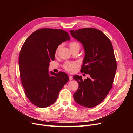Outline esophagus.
<instances>
[{
  "label": "esophagus",
  "instance_id": "1",
  "mask_svg": "<svg viewBox=\"0 0 133 133\" xmlns=\"http://www.w3.org/2000/svg\"><path fill=\"white\" fill-rule=\"evenodd\" d=\"M69 80H73V76H71V75H69Z\"/></svg>",
  "mask_w": 133,
  "mask_h": 133
}]
</instances>
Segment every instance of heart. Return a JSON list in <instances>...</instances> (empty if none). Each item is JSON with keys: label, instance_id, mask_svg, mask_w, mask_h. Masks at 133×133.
<instances>
[{"label": "heart", "instance_id": "b5f03b06", "mask_svg": "<svg viewBox=\"0 0 133 133\" xmlns=\"http://www.w3.org/2000/svg\"><path fill=\"white\" fill-rule=\"evenodd\" d=\"M75 46H80L79 44L77 42H72L70 44H69V47L70 48L75 47ZM59 48V47H58ZM57 50V51H58ZM79 66V63L77 62H67L64 65V68L66 70L70 73H73L75 71L76 69Z\"/></svg>", "mask_w": 133, "mask_h": 133}]
</instances>
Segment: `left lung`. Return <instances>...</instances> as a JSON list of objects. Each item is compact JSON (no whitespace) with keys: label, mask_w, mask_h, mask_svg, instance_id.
<instances>
[{"label":"left lung","mask_w":133,"mask_h":133,"mask_svg":"<svg viewBox=\"0 0 133 133\" xmlns=\"http://www.w3.org/2000/svg\"><path fill=\"white\" fill-rule=\"evenodd\" d=\"M70 33L84 48L80 71L90 75L85 80L81 76H73L79 83L74 99L82 106L94 107L105 99L113 86L117 68L113 46L105 34L94 28L71 30Z\"/></svg>","instance_id":"8db88e82"}]
</instances>
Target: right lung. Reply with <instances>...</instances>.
I'll use <instances>...</instances> for the list:
<instances>
[{
	"mask_svg": "<svg viewBox=\"0 0 133 133\" xmlns=\"http://www.w3.org/2000/svg\"><path fill=\"white\" fill-rule=\"evenodd\" d=\"M70 39L62 30L41 29L32 33L21 48L20 77L27 98L38 107L53 104L69 80L64 72L49 74L48 67L59 45Z\"/></svg>",
	"mask_w": 133,
	"mask_h": 133,
	"instance_id": "right-lung-1",
	"label": "right lung"
}]
</instances>
